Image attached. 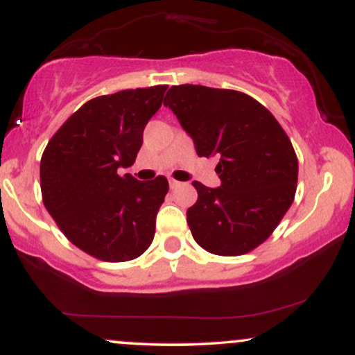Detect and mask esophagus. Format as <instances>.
Returning <instances> with one entry per match:
<instances>
[{
  "label": "esophagus",
  "instance_id": "1",
  "mask_svg": "<svg viewBox=\"0 0 355 355\" xmlns=\"http://www.w3.org/2000/svg\"><path fill=\"white\" fill-rule=\"evenodd\" d=\"M168 183H170V189H177V187H180V185H182V182L175 180V178H170Z\"/></svg>",
  "mask_w": 355,
  "mask_h": 355
}]
</instances>
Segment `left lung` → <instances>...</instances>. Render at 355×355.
<instances>
[{
    "instance_id": "8db88e82",
    "label": "left lung",
    "mask_w": 355,
    "mask_h": 355,
    "mask_svg": "<svg viewBox=\"0 0 355 355\" xmlns=\"http://www.w3.org/2000/svg\"><path fill=\"white\" fill-rule=\"evenodd\" d=\"M198 157L220 158V187L191 182L187 210L195 242L215 255H242L270 237L295 197L299 162L287 133L259 101L235 89L178 85L165 95Z\"/></svg>"
}]
</instances>
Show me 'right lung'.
<instances>
[{
	"instance_id": "obj_1",
	"label": "right lung",
	"mask_w": 355,
	"mask_h": 355,
	"mask_svg": "<svg viewBox=\"0 0 355 355\" xmlns=\"http://www.w3.org/2000/svg\"><path fill=\"white\" fill-rule=\"evenodd\" d=\"M166 85L123 89L87 101L61 125L40 164L43 203L73 245L95 259L126 262L152 243L168 191L165 177L118 175L135 162L145 125Z\"/></svg>"
}]
</instances>
